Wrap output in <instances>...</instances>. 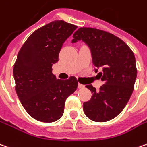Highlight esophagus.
<instances>
[{"instance_id":"esophagus-1","label":"esophagus","mask_w":147,"mask_h":147,"mask_svg":"<svg viewBox=\"0 0 147 147\" xmlns=\"http://www.w3.org/2000/svg\"><path fill=\"white\" fill-rule=\"evenodd\" d=\"M85 88V86L83 85V84H78V88Z\"/></svg>"}]
</instances>
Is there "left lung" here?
I'll list each match as a JSON object with an SVG mask.
<instances>
[{
	"label": "left lung",
	"mask_w": 147,
	"mask_h": 147,
	"mask_svg": "<svg viewBox=\"0 0 147 147\" xmlns=\"http://www.w3.org/2000/svg\"><path fill=\"white\" fill-rule=\"evenodd\" d=\"M82 40L91 50L95 71L103 82L98 91L91 84V99L84 102L88 119L107 122L119 114L127 105L134 90L137 77L135 57L131 49L121 39L104 31L92 28H80L74 33L71 43Z\"/></svg>",
	"instance_id": "obj_1"
}]
</instances>
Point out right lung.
Listing matches in <instances>:
<instances>
[{
    "label": "right lung",
    "mask_w": 147,
    "mask_h": 147,
    "mask_svg": "<svg viewBox=\"0 0 147 147\" xmlns=\"http://www.w3.org/2000/svg\"><path fill=\"white\" fill-rule=\"evenodd\" d=\"M77 26L55 20L38 28L18 52L13 67L16 91L24 108L35 119L52 123L63 114L67 98L76 90V77L58 80L52 67Z\"/></svg>",
    "instance_id": "right-lung-1"
}]
</instances>
